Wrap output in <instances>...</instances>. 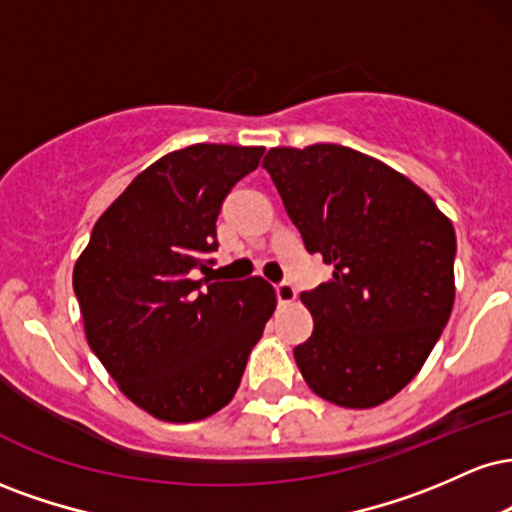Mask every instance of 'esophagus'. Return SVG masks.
<instances>
[{"instance_id":"obj_1","label":"esophagus","mask_w":512,"mask_h":512,"mask_svg":"<svg viewBox=\"0 0 512 512\" xmlns=\"http://www.w3.org/2000/svg\"><path fill=\"white\" fill-rule=\"evenodd\" d=\"M276 298H279L281 305H289L296 301V289H293L291 284H276Z\"/></svg>"}]
</instances>
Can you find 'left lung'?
<instances>
[{
  "instance_id": "left-lung-1",
  "label": "left lung",
  "mask_w": 512,
  "mask_h": 512,
  "mask_svg": "<svg viewBox=\"0 0 512 512\" xmlns=\"http://www.w3.org/2000/svg\"><path fill=\"white\" fill-rule=\"evenodd\" d=\"M262 168L332 279L301 301L315 320L293 349L317 397L370 409L414 380L455 303V228L378 158L339 144L274 146Z\"/></svg>"
}]
</instances>
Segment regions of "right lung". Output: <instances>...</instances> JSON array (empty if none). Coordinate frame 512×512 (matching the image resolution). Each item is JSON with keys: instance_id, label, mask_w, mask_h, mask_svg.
Wrapping results in <instances>:
<instances>
[{"instance_id": "add662e5", "label": "right lung", "mask_w": 512, "mask_h": 512, "mask_svg": "<svg viewBox=\"0 0 512 512\" xmlns=\"http://www.w3.org/2000/svg\"><path fill=\"white\" fill-rule=\"evenodd\" d=\"M264 146L192 144L142 170L103 211L74 264L88 346L146 414L190 424L236 395L276 308L274 286L195 279L223 197Z\"/></svg>"}]
</instances>
